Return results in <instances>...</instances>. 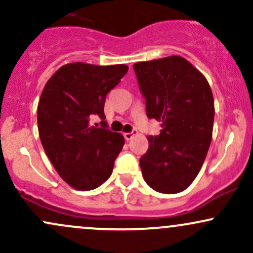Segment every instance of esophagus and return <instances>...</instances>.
I'll return each instance as SVG.
<instances>
[{"instance_id":"34e87169","label":"esophagus","mask_w":253,"mask_h":253,"mask_svg":"<svg viewBox=\"0 0 253 253\" xmlns=\"http://www.w3.org/2000/svg\"><path fill=\"white\" fill-rule=\"evenodd\" d=\"M136 134H138V130L133 129L132 132H126V133H125L124 136H125V139H126V140H130V139H132L133 136L136 135Z\"/></svg>"}]
</instances>
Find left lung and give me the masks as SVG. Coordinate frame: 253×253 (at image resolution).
I'll return each instance as SVG.
<instances>
[{"label":"left lung","mask_w":253,"mask_h":253,"mask_svg":"<svg viewBox=\"0 0 253 253\" xmlns=\"http://www.w3.org/2000/svg\"><path fill=\"white\" fill-rule=\"evenodd\" d=\"M149 119L162 123L140 158L145 182L163 194L191 184L207 156L214 123L213 92L184 58L171 56L133 65Z\"/></svg>","instance_id":"left-lung-1"}]
</instances>
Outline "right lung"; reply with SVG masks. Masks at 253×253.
Segmentation results:
<instances>
[{"label": "right lung", "instance_id": "obj_1", "mask_svg": "<svg viewBox=\"0 0 253 253\" xmlns=\"http://www.w3.org/2000/svg\"><path fill=\"white\" fill-rule=\"evenodd\" d=\"M124 64H66L54 72L38 104L42 147L59 176L77 190L100 187L112 175L125 139L107 128V94L126 75ZM98 116L101 127L89 120Z\"/></svg>", "mask_w": 253, "mask_h": 253}]
</instances>
